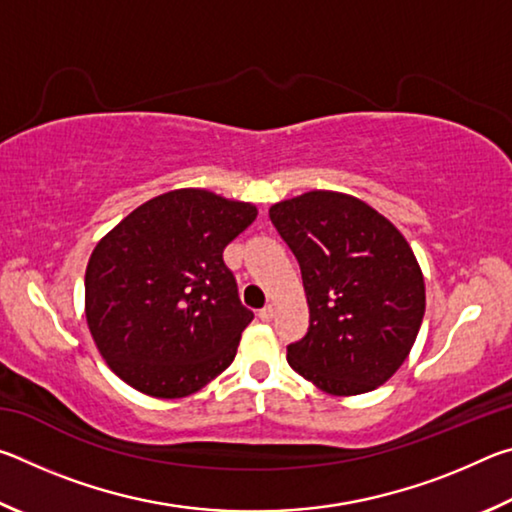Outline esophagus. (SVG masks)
I'll use <instances>...</instances> for the list:
<instances>
[{"instance_id":"esophagus-1","label":"esophagus","mask_w":512,"mask_h":512,"mask_svg":"<svg viewBox=\"0 0 512 512\" xmlns=\"http://www.w3.org/2000/svg\"><path fill=\"white\" fill-rule=\"evenodd\" d=\"M273 314H275V309L271 307V305H268V307H264V309H259V318H262L264 320V323H268V320H271L273 318Z\"/></svg>"}]
</instances>
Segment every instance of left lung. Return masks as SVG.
<instances>
[{
  "mask_svg": "<svg viewBox=\"0 0 512 512\" xmlns=\"http://www.w3.org/2000/svg\"><path fill=\"white\" fill-rule=\"evenodd\" d=\"M268 216L298 259L309 305L289 366L329 395L375 391L422 325L424 280L411 246L386 216L339 192L289 198Z\"/></svg>",
  "mask_w": 512,
  "mask_h": 512,
  "instance_id": "8db88e82",
  "label": "left lung"
}]
</instances>
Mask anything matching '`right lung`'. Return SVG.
<instances>
[{
	"mask_svg": "<svg viewBox=\"0 0 512 512\" xmlns=\"http://www.w3.org/2000/svg\"><path fill=\"white\" fill-rule=\"evenodd\" d=\"M257 207L173 189L137 207L92 250L85 318L110 370L160 400L187 397L230 366L253 311L223 248Z\"/></svg>",
	"mask_w": 512,
	"mask_h": 512,
	"instance_id": "right-lung-1",
	"label": "right lung"
}]
</instances>
